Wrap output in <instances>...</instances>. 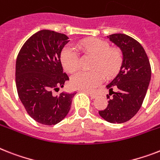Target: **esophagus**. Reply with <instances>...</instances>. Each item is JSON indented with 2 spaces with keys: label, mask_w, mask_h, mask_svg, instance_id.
Segmentation results:
<instances>
[{
  "label": "esophagus",
  "mask_w": 160,
  "mask_h": 160,
  "mask_svg": "<svg viewBox=\"0 0 160 160\" xmlns=\"http://www.w3.org/2000/svg\"><path fill=\"white\" fill-rule=\"evenodd\" d=\"M81 92H84V93H86L88 95L90 96V98H95L97 97V94L95 93H91V92L86 91V90H81Z\"/></svg>",
  "instance_id": "obj_1"
}]
</instances>
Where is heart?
Instances as JSON below:
<instances>
[{"label":"heart","instance_id":"obj_1","mask_svg":"<svg viewBox=\"0 0 160 160\" xmlns=\"http://www.w3.org/2000/svg\"><path fill=\"white\" fill-rule=\"evenodd\" d=\"M109 44L99 38L82 41L74 46L67 44L61 53V62L69 72L76 71L80 65V53L78 49L95 56L93 63L95 70L80 71L71 77V85L76 89L90 91L102 83L107 76H113L118 73L122 64V54L118 49H109Z\"/></svg>","mask_w":160,"mask_h":160}]
</instances>
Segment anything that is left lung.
<instances>
[{
    "label": "left lung",
    "mask_w": 160,
    "mask_h": 160,
    "mask_svg": "<svg viewBox=\"0 0 160 160\" xmlns=\"http://www.w3.org/2000/svg\"><path fill=\"white\" fill-rule=\"evenodd\" d=\"M108 38L122 51V64L118 76L106 86L112 98L98 113L108 122L123 123L141 108L150 84L151 68L145 49L136 39L124 33H114ZM114 88L118 92L112 91Z\"/></svg>",
    "instance_id": "1"
}]
</instances>
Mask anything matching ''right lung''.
Listing matches in <instances>:
<instances>
[{
	"mask_svg": "<svg viewBox=\"0 0 160 160\" xmlns=\"http://www.w3.org/2000/svg\"><path fill=\"white\" fill-rule=\"evenodd\" d=\"M68 38L55 31L40 30L24 42L17 57L15 82L19 98L28 115L43 125H55L63 120L76 93L53 94L69 80L61 62V52Z\"/></svg>",
	"mask_w": 160,
	"mask_h": 160,
	"instance_id": "right-lung-1",
	"label": "right lung"
}]
</instances>
